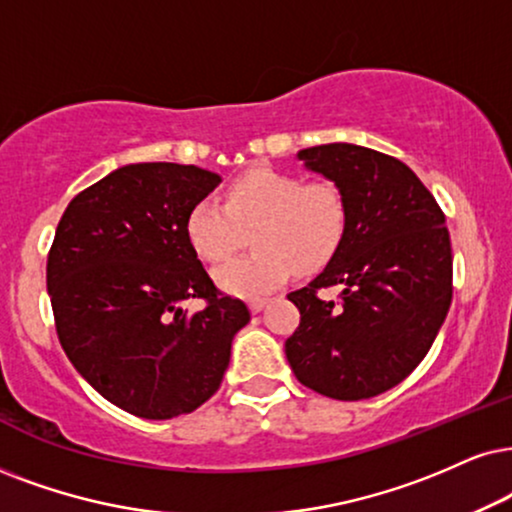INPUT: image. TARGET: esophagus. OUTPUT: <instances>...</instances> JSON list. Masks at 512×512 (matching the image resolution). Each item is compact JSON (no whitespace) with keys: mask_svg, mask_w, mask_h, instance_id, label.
Here are the masks:
<instances>
[{"mask_svg":"<svg viewBox=\"0 0 512 512\" xmlns=\"http://www.w3.org/2000/svg\"><path fill=\"white\" fill-rule=\"evenodd\" d=\"M267 297H255V300H250V312L252 314H257V312H262L264 307H267Z\"/></svg>","mask_w":512,"mask_h":512,"instance_id":"obj_1","label":"esophagus"}]
</instances>
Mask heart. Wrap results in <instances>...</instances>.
<instances>
[{"mask_svg": "<svg viewBox=\"0 0 512 512\" xmlns=\"http://www.w3.org/2000/svg\"><path fill=\"white\" fill-rule=\"evenodd\" d=\"M252 231L255 250L217 271L219 286L241 297L281 286L293 269L314 274L333 260L347 231V203L333 181L252 167L226 186L224 205L198 200L186 215V238L205 262H224Z\"/></svg>", "mask_w": 512, "mask_h": 512, "instance_id": "heart-1", "label": "heart"}]
</instances>
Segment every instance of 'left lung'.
Returning <instances> with one entry per match:
<instances>
[{
  "label": "left lung",
  "mask_w": 512,
  "mask_h": 512,
  "mask_svg": "<svg viewBox=\"0 0 512 512\" xmlns=\"http://www.w3.org/2000/svg\"><path fill=\"white\" fill-rule=\"evenodd\" d=\"M335 181L347 231L328 267L288 300L300 326L286 357L304 387L340 401L390 390L423 361L454 295V255L444 212L401 160L354 144L297 153ZM340 285L338 301L321 289Z\"/></svg>",
  "instance_id": "1"
}]
</instances>
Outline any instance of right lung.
Instances as JSON below:
<instances>
[{"label": "right lung", "mask_w": 512, "mask_h": 512, "mask_svg": "<svg viewBox=\"0 0 512 512\" xmlns=\"http://www.w3.org/2000/svg\"><path fill=\"white\" fill-rule=\"evenodd\" d=\"M219 184L196 165H125L70 200L47 260L56 333L77 373L132 416L196 411L222 385L250 321L186 238V215ZM198 296L196 315L180 309Z\"/></svg>", "instance_id": "add662e5"}]
</instances>
